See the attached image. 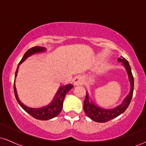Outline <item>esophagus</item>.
<instances>
[{
	"mask_svg": "<svg viewBox=\"0 0 146 146\" xmlns=\"http://www.w3.org/2000/svg\"><path fill=\"white\" fill-rule=\"evenodd\" d=\"M84 80L82 77L81 76H76L75 77L74 79H73V84L75 86H79L80 84H82Z\"/></svg>",
	"mask_w": 146,
	"mask_h": 146,
	"instance_id": "1",
	"label": "esophagus"
}]
</instances>
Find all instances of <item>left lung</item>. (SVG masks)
<instances>
[{
  "label": "left lung",
  "mask_w": 146,
  "mask_h": 146,
  "mask_svg": "<svg viewBox=\"0 0 146 146\" xmlns=\"http://www.w3.org/2000/svg\"><path fill=\"white\" fill-rule=\"evenodd\" d=\"M117 60L120 62H122L128 73L129 81L130 83V93L125 97L121 104L113 108H104L95 105L91 99H90L88 92H86V98L84 102V110L87 116L94 121L104 123L118 117L127 109L131 102L134 90V78L132 74L131 68L129 65L128 62L122 56H121V58H119Z\"/></svg>",
  "instance_id": "obj_1"
}]
</instances>
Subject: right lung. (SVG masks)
<instances>
[{"label": "right lung", "mask_w": 146, "mask_h": 146, "mask_svg": "<svg viewBox=\"0 0 146 146\" xmlns=\"http://www.w3.org/2000/svg\"><path fill=\"white\" fill-rule=\"evenodd\" d=\"M45 51H46V48L43 47V46H35V47L29 48L25 53L23 58H22L21 61L18 64V68L16 71V74H15V80H16V76H17L19 66L27 58H29V56H32V55L36 54V53H42V52H44ZM73 88V86L72 84H66L65 86H60L51 103L48 104V105L45 106L41 107V108H31V107H28L25 104H23L21 100H19V98H18L16 86H15V80L14 86L15 97H16V100H17L19 105L21 106L27 113H29V115H31L34 118L39 120H44V121L51 119L54 118V117H57L59 115L62 109L64 99L66 95L68 93V91Z\"/></svg>", "instance_id": "1"}]
</instances>
